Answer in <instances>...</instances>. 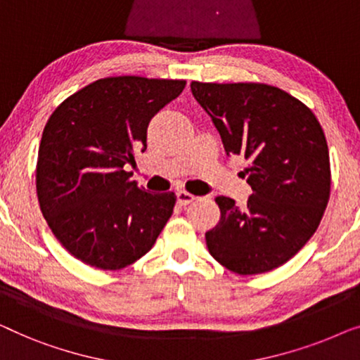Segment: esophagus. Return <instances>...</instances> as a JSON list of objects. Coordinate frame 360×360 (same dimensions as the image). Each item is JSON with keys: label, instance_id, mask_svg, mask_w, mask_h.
<instances>
[{"label": "esophagus", "instance_id": "obj_1", "mask_svg": "<svg viewBox=\"0 0 360 360\" xmlns=\"http://www.w3.org/2000/svg\"><path fill=\"white\" fill-rule=\"evenodd\" d=\"M176 197H178V204L179 205H187V204H191V202H194L197 199L195 195H192L186 191H178V192H176Z\"/></svg>", "mask_w": 360, "mask_h": 360}]
</instances>
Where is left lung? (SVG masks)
<instances>
[{"label":"left lung","mask_w":360,"mask_h":360,"mask_svg":"<svg viewBox=\"0 0 360 360\" xmlns=\"http://www.w3.org/2000/svg\"><path fill=\"white\" fill-rule=\"evenodd\" d=\"M191 89L212 117L226 155L245 156L252 194L246 207L215 199L220 220L205 233L209 252L240 276L269 272L316 231L330 200L331 168L316 115L264 83H200Z\"/></svg>","instance_id":"8db88e82"}]
</instances>
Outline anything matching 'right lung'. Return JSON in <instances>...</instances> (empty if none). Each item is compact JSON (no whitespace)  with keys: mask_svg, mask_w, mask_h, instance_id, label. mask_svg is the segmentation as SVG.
<instances>
[{"mask_svg":"<svg viewBox=\"0 0 360 360\" xmlns=\"http://www.w3.org/2000/svg\"><path fill=\"white\" fill-rule=\"evenodd\" d=\"M184 79L109 77L70 96L45 124L35 187L40 210L70 255L119 271L145 256L173 215L174 192L145 191L125 165L146 150L151 117Z\"/></svg>","mask_w":360,"mask_h":360,"instance_id":"obj_1","label":"right lung"}]
</instances>
